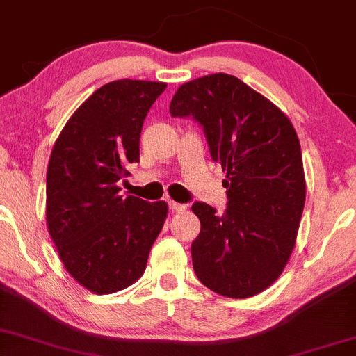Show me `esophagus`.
I'll return each instance as SVG.
<instances>
[{"label": "esophagus", "mask_w": 356, "mask_h": 356, "mask_svg": "<svg viewBox=\"0 0 356 356\" xmlns=\"http://www.w3.org/2000/svg\"><path fill=\"white\" fill-rule=\"evenodd\" d=\"M170 210L171 211H185L186 210V204H181V203H177V202H170Z\"/></svg>", "instance_id": "34e87169"}]
</instances>
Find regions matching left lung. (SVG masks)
Masks as SVG:
<instances>
[{
    "mask_svg": "<svg viewBox=\"0 0 356 356\" xmlns=\"http://www.w3.org/2000/svg\"><path fill=\"white\" fill-rule=\"evenodd\" d=\"M171 116H193L213 161L227 177L228 204L191 207L202 229L191 243L200 282L227 298L261 293L285 270L296 243L307 196L302 148L277 104L227 73L181 85Z\"/></svg>",
    "mask_w": 356,
    "mask_h": 356,
    "instance_id": "8db88e82",
    "label": "left lung"
}]
</instances>
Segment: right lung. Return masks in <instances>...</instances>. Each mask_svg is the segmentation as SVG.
<instances>
[{"label":"right lung","mask_w":356,"mask_h":356,"mask_svg":"<svg viewBox=\"0 0 356 356\" xmlns=\"http://www.w3.org/2000/svg\"><path fill=\"white\" fill-rule=\"evenodd\" d=\"M166 83L116 79L66 121L46 173V225L63 265L96 295L124 290L145 273L168 204L120 195L140 163V135Z\"/></svg>","instance_id":"right-lung-1"}]
</instances>
